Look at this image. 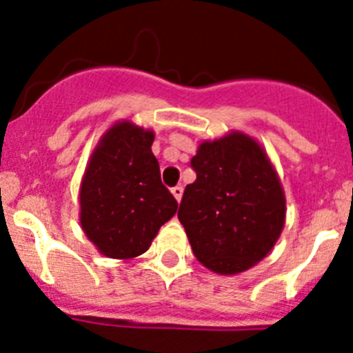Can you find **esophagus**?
<instances>
[{"mask_svg": "<svg viewBox=\"0 0 353 353\" xmlns=\"http://www.w3.org/2000/svg\"><path fill=\"white\" fill-rule=\"evenodd\" d=\"M171 192H173L174 199H176V201H179V203H180V199H182V194H183V187L182 185L173 187V189H171Z\"/></svg>", "mask_w": 353, "mask_h": 353, "instance_id": "esophagus-1", "label": "esophagus"}]
</instances>
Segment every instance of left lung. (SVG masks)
I'll return each mask as SVG.
<instances>
[{
    "label": "left lung",
    "mask_w": 353,
    "mask_h": 353,
    "mask_svg": "<svg viewBox=\"0 0 353 353\" xmlns=\"http://www.w3.org/2000/svg\"><path fill=\"white\" fill-rule=\"evenodd\" d=\"M196 180L179 208L192 252L217 274L263 260L285 226L286 199L269 155L244 132L203 141L191 161Z\"/></svg>",
    "instance_id": "obj_1"
}]
</instances>
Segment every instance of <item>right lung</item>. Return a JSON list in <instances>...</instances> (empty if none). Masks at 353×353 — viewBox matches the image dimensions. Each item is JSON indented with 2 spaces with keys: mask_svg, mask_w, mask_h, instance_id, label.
<instances>
[{
  "mask_svg": "<svg viewBox=\"0 0 353 353\" xmlns=\"http://www.w3.org/2000/svg\"><path fill=\"white\" fill-rule=\"evenodd\" d=\"M154 138V130L118 121L90 157L79 189V221L104 256L130 260L143 254L179 208L161 182Z\"/></svg>",
  "mask_w": 353,
  "mask_h": 353,
  "instance_id": "add662e5",
  "label": "right lung"
}]
</instances>
